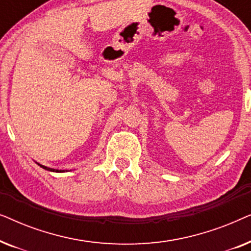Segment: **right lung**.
<instances>
[{"label": "right lung", "mask_w": 251, "mask_h": 251, "mask_svg": "<svg viewBox=\"0 0 251 251\" xmlns=\"http://www.w3.org/2000/svg\"><path fill=\"white\" fill-rule=\"evenodd\" d=\"M37 163V162H36ZM39 164V166L41 167V168H43V169H46V170H48V171H52V173H65V170H58V169H52V168H48V167H46V166H42V164H40V163H37Z\"/></svg>", "instance_id": "obj_1"}]
</instances>
